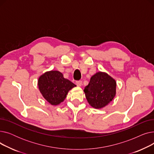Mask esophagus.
Masks as SVG:
<instances>
[{"mask_svg":"<svg viewBox=\"0 0 154 154\" xmlns=\"http://www.w3.org/2000/svg\"><path fill=\"white\" fill-rule=\"evenodd\" d=\"M75 84H76V85H77V86L80 87V86L82 85V82L81 81V80H78V81H76V82H75Z\"/></svg>","mask_w":154,"mask_h":154,"instance_id":"1","label":"esophagus"}]
</instances>
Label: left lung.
<instances>
[{"label": "left lung", "mask_w": 154, "mask_h": 154, "mask_svg": "<svg viewBox=\"0 0 154 154\" xmlns=\"http://www.w3.org/2000/svg\"><path fill=\"white\" fill-rule=\"evenodd\" d=\"M84 91L88 103L94 108L101 109L114 98L116 82L106 73L99 72L91 78Z\"/></svg>", "instance_id": "left-lung-1"}]
</instances>
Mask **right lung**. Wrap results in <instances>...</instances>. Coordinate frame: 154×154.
Here are the masks:
<instances>
[{"label": "right lung", "instance_id": "right-lung-1", "mask_svg": "<svg viewBox=\"0 0 154 154\" xmlns=\"http://www.w3.org/2000/svg\"><path fill=\"white\" fill-rule=\"evenodd\" d=\"M38 86L44 99L53 106H57L64 100L68 92L76 85L65 79L59 71L52 70L38 78Z\"/></svg>", "mask_w": 154, "mask_h": 154}]
</instances>
